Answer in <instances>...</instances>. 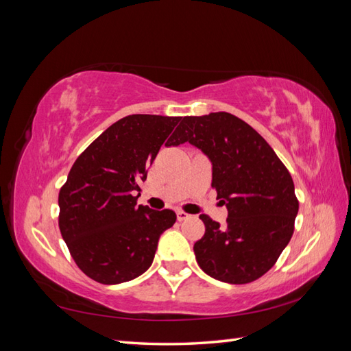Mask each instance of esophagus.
<instances>
[{"label":"esophagus","mask_w":351,"mask_h":351,"mask_svg":"<svg viewBox=\"0 0 351 351\" xmlns=\"http://www.w3.org/2000/svg\"><path fill=\"white\" fill-rule=\"evenodd\" d=\"M176 217H178V221H184V219H189L191 215L184 213V210H178L176 213Z\"/></svg>","instance_id":"1"}]
</instances>
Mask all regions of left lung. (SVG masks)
Masks as SVG:
<instances>
[{"label": "left lung", "instance_id": "8db88e82", "mask_svg": "<svg viewBox=\"0 0 351 351\" xmlns=\"http://www.w3.org/2000/svg\"><path fill=\"white\" fill-rule=\"evenodd\" d=\"M185 142L209 157L213 189L229 210L226 227L200 215L205 234L194 243L195 260L218 281H256L295 230L299 202L287 167L254 128L227 112L185 117L169 146Z\"/></svg>", "mask_w": 351, "mask_h": 351}]
</instances>
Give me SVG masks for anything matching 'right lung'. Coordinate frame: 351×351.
Returning a JSON list of instances; mask_svg holds the SVG:
<instances>
[{
	"instance_id": "add662e5",
	"label": "right lung",
	"mask_w": 351,
	"mask_h": 351,
	"mask_svg": "<svg viewBox=\"0 0 351 351\" xmlns=\"http://www.w3.org/2000/svg\"><path fill=\"white\" fill-rule=\"evenodd\" d=\"M181 117L128 115L80 154L58 195V224L70 254L89 278L119 284L152 265L161 233L176 214L136 205L146 169L169 146Z\"/></svg>"
}]
</instances>
